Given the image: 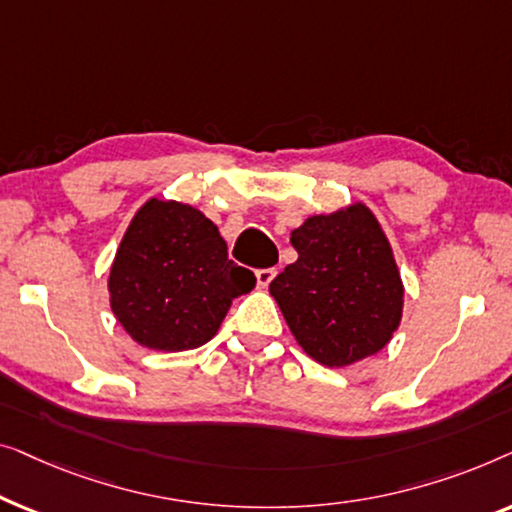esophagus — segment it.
<instances>
[{
  "label": "esophagus",
  "instance_id": "obj_1",
  "mask_svg": "<svg viewBox=\"0 0 512 512\" xmlns=\"http://www.w3.org/2000/svg\"><path fill=\"white\" fill-rule=\"evenodd\" d=\"M255 278H257V287H269L271 280L276 278V269H273V266H269V269H257Z\"/></svg>",
  "mask_w": 512,
  "mask_h": 512
}]
</instances>
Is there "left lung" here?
Here are the masks:
<instances>
[{
  "mask_svg": "<svg viewBox=\"0 0 512 512\" xmlns=\"http://www.w3.org/2000/svg\"><path fill=\"white\" fill-rule=\"evenodd\" d=\"M290 241L299 259L269 292L301 348L325 366L383 350L401 322L403 285L376 215L364 204L313 215Z\"/></svg>",
  "mask_w": 512,
  "mask_h": 512,
  "instance_id": "obj_1",
  "label": "left lung"
}]
</instances>
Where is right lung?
<instances>
[{
  "mask_svg": "<svg viewBox=\"0 0 512 512\" xmlns=\"http://www.w3.org/2000/svg\"><path fill=\"white\" fill-rule=\"evenodd\" d=\"M255 273L227 257L218 227L197 208L150 199L115 253L109 292L115 318L136 343L181 352L211 341L232 299Z\"/></svg>",
  "mask_w": 512,
  "mask_h": 512,
  "instance_id": "add662e5",
  "label": "right lung"
}]
</instances>
